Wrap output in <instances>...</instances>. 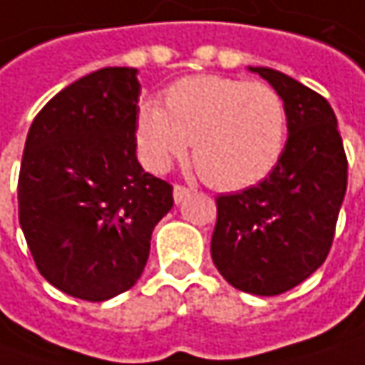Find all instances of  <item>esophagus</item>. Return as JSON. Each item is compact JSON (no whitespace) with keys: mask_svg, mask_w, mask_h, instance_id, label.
I'll return each instance as SVG.
<instances>
[{"mask_svg":"<svg viewBox=\"0 0 365 365\" xmlns=\"http://www.w3.org/2000/svg\"><path fill=\"white\" fill-rule=\"evenodd\" d=\"M190 189H187V187H182V185H176L175 190H173V195H175V201L176 203H182L187 197H189Z\"/></svg>","mask_w":365,"mask_h":365,"instance_id":"obj_1","label":"esophagus"}]
</instances>
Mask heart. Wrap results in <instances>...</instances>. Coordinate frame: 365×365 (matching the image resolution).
I'll return each mask as SVG.
<instances>
[{
    "instance_id": "b5f03b06",
    "label": "heart",
    "mask_w": 365,
    "mask_h": 365,
    "mask_svg": "<svg viewBox=\"0 0 365 365\" xmlns=\"http://www.w3.org/2000/svg\"><path fill=\"white\" fill-rule=\"evenodd\" d=\"M284 99L264 83L195 75L166 91V109L148 99L135 118V142L148 168L164 173L192 144V162L221 190L258 185L287 142Z\"/></svg>"
}]
</instances>
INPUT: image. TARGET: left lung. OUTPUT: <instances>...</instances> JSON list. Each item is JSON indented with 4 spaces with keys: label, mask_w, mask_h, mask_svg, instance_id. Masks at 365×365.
<instances>
[{
    "label": "left lung",
    "mask_w": 365,
    "mask_h": 365,
    "mask_svg": "<svg viewBox=\"0 0 365 365\" xmlns=\"http://www.w3.org/2000/svg\"><path fill=\"white\" fill-rule=\"evenodd\" d=\"M247 71L284 99L288 138L262 182L217 199L211 258L233 288L274 297L301 284L327 258L347 189V158L325 97L268 66Z\"/></svg>",
    "instance_id": "left-lung-1"
}]
</instances>
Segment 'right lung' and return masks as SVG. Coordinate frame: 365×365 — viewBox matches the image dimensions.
Instances as JSON below:
<instances>
[{"label": "right lung", "mask_w": 365, "mask_h": 365, "mask_svg": "<svg viewBox=\"0 0 365 365\" xmlns=\"http://www.w3.org/2000/svg\"><path fill=\"white\" fill-rule=\"evenodd\" d=\"M138 68L106 66L56 93L26 138L18 213L40 274L81 301L132 288L173 187L135 156Z\"/></svg>", "instance_id": "add662e5"}]
</instances>
